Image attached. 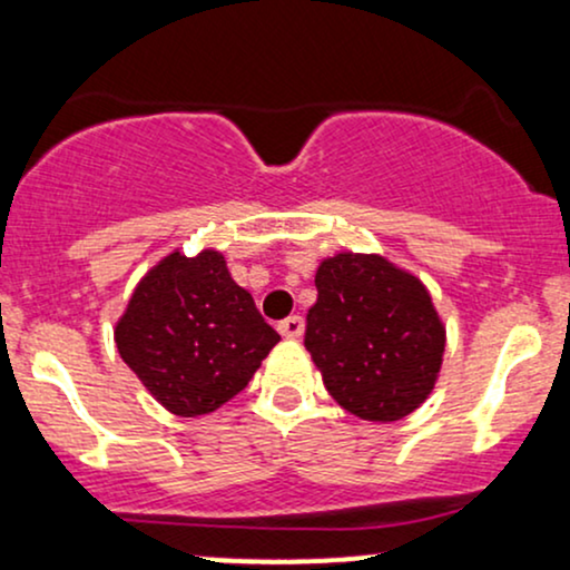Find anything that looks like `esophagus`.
Segmentation results:
<instances>
[{
	"label": "esophagus",
	"mask_w": 570,
	"mask_h": 570,
	"mask_svg": "<svg viewBox=\"0 0 570 570\" xmlns=\"http://www.w3.org/2000/svg\"><path fill=\"white\" fill-rule=\"evenodd\" d=\"M278 332L284 337H289V340H299L303 337V332H305V322H303V316H289V318H284V322L278 324Z\"/></svg>",
	"instance_id": "obj_1"
}]
</instances>
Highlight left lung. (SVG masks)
<instances>
[{
    "instance_id": "8db88e82",
    "label": "left lung",
    "mask_w": 570,
    "mask_h": 570,
    "mask_svg": "<svg viewBox=\"0 0 570 570\" xmlns=\"http://www.w3.org/2000/svg\"><path fill=\"white\" fill-rule=\"evenodd\" d=\"M305 348L335 402L372 423H394L440 381L442 316L415 273L383 254L340 252L316 271Z\"/></svg>"
}]
</instances>
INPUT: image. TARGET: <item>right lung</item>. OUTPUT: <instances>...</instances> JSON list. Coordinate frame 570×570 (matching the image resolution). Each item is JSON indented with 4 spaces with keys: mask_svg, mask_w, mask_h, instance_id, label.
<instances>
[{
    "mask_svg": "<svg viewBox=\"0 0 570 570\" xmlns=\"http://www.w3.org/2000/svg\"><path fill=\"white\" fill-rule=\"evenodd\" d=\"M278 340L217 248L166 254L144 273L115 324L122 362L179 417L230 402Z\"/></svg>",
    "mask_w": 570,
    "mask_h": 570,
    "instance_id": "right-lung-1",
    "label": "right lung"
}]
</instances>
